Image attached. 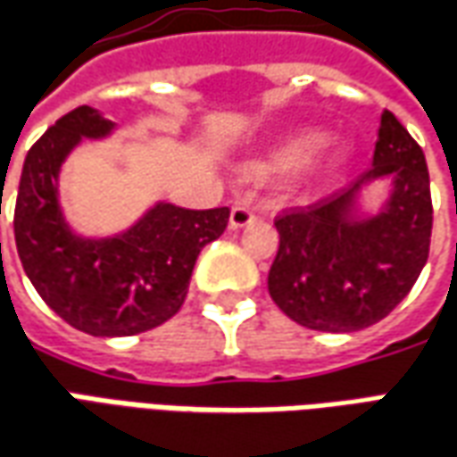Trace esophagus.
Here are the masks:
<instances>
[{
  "instance_id": "obj_1",
  "label": "esophagus",
  "mask_w": 457,
  "mask_h": 457,
  "mask_svg": "<svg viewBox=\"0 0 457 457\" xmlns=\"http://www.w3.org/2000/svg\"><path fill=\"white\" fill-rule=\"evenodd\" d=\"M252 220H254V210H252L250 205H235L232 207V212H229V225L235 229L250 225Z\"/></svg>"
}]
</instances>
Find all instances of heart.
Returning <instances> with one entry per match:
<instances>
[{
  "label": "heart",
  "instance_id": "b5f03b06",
  "mask_svg": "<svg viewBox=\"0 0 457 457\" xmlns=\"http://www.w3.org/2000/svg\"><path fill=\"white\" fill-rule=\"evenodd\" d=\"M327 143V136L321 130H302L289 140H284L282 145L272 153V158L260 165V173L270 175H289L304 170L309 162L314 161V155L321 151V145Z\"/></svg>",
  "mask_w": 457,
  "mask_h": 457
}]
</instances>
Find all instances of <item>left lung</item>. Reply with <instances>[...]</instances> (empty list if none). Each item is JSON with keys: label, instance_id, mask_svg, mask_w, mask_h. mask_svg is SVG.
<instances>
[{"label": "left lung", "instance_id": "obj_1", "mask_svg": "<svg viewBox=\"0 0 457 457\" xmlns=\"http://www.w3.org/2000/svg\"><path fill=\"white\" fill-rule=\"evenodd\" d=\"M394 174L395 197L376 220L343 222L361 182ZM279 250L267 287L287 317L317 331H359L388 317L426 267L433 200L426 155L401 120L384 111L373 168L349 187L274 218Z\"/></svg>", "mask_w": 457, "mask_h": 457}]
</instances>
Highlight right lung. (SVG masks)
<instances>
[{
    "instance_id": "1",
    "label": "right lung",
    "mask_w": 457,
    "mask_h": 457,
    "mask_svg": "<svg viewBox=\"0 0 457 457\" xmlns=\"http://www.w3.org/2000/svg\"><path fill=\"white\" fill-rule=\"evenodd\" d=\"M111 126L98 111L79 106L29 148L14 239L34 289L66 324L91 337H133L180 312L197 254L225 232L229 207L158 205L120 237H73L56 203L59 165L81 136L98 138Z\"/></svg>"
}]
</instances>
